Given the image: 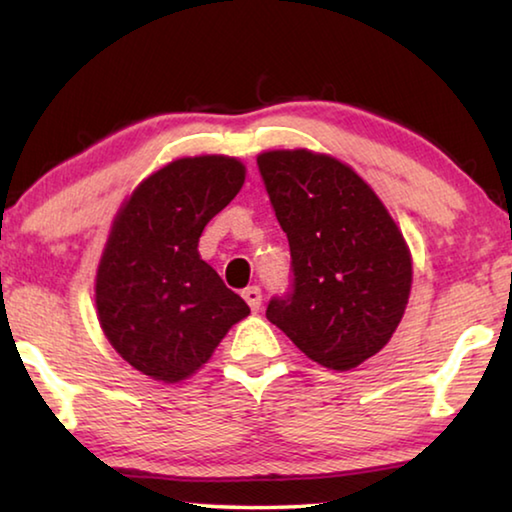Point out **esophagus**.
Instances as JSON below:
<instances>
[{"mask_svg":"<svg viewBox=\"0 0 512 512\" xmlns=\"http://www.w3.org/2000/svg\"><path fill=\"white\" fill-rule=\"evenodd\" d=\"M241 296H244V300L248 302V307L253 311H259V307H262V289L259 287H248L241 291Z\"/></svg>","mask_w":512,"mask_h":512,"instance_id":"34e87169","label":"esophagus"}]
</instances>
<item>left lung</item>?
Returning <instances> with one entry per match:
<instances>
[{
  "label": "left lung",
  "mask_w": 512,
  "mask_h": 512,
  "mask_svg": "<svg viewBox=\"0 0 512 512\" xmlns=\"http://www.w3.org/2000/svg\"><path fill=\"white\" fill-rule=\"evenodd\" d=\"M291 248V284L266 318L311 361L350 370L391 341L411 255L375 192L343 162L305 149L257 158Z\"/></svg>",
  "instance_id": "obj_1"
}]
</instances>
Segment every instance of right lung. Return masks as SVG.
<instances>
[{
    "label": "right lung",
    "instance_id": "add662e5",
    "mask_svg": "<svg viewBox=\"0 0 512 512\" xmlns=\"http://www.w3.org/2000/svg\"><path fill=\"white\" fill-rule=\"evenodd\" d=\"M235 158H180L121 207L97 271L99 323L121 357L153 379L180 381L250 314L198 255L203 228L244 185Z\"/></svg>",
    "mask_w": 512,
    "mask_h": 512
}]
</instances>
